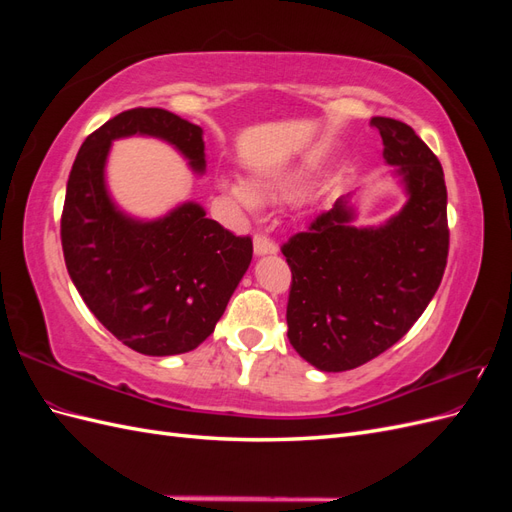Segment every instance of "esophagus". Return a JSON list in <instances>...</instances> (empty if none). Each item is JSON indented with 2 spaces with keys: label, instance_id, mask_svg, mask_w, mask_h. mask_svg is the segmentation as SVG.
Instances as JSON below:
<instances>
[{
  "label": "esophagus",
  "instance_id": "esophagus-1",
  "mask_svg": "<svg viewBox=\"0 0 512 512\" xmlns=\"http://www.w3.org/2000/svg\"><path fill=\"white\" fill-rule=\"evenodd\" d=\"M275 252H277V245H275L271 239L262 237V235H256V237H254V254H256V256L275 254Z\"/></svg>",
  "mask_w": 512,
  "mask_h": 512
}]
</instances>
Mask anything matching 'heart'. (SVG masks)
<instances>
[{
    "label": "heart",
    "mask_w": 512,
    "mask_h": 512,
    "mask_svg": "<svg viewBox=\"0 0 512 512\" xmlns=\"http://www.w3.org/2000/svg\"><path fill=\"white\" fill-rule=\"evenodd\" d=\"M303 188V179L299 175H273L256 177L252 185L235 179H220L218 190L237 211L245 215H254L260 203H277V200L292 198Z\"/></svg>",
    "instance_id": "1"
}]
</instances>
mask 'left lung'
I'll return each instance as SVG.
<instances>
[{
    "instance_id": "left-lung-1",
    "label": "left lung",
    "mask_w": 512,
    "mask_h": 512,
    "mask_svg": "<svg viewBox=\"0 0 512 512\" xmlns=\"http://www.w3.org/2000/svg\"><path fill=\"white\" fill-rule=\"evenodd\" d=\"M384 162L408 200L389 220L354 226L350 194L282 247L292 271L288 339L320 371H348L389 350L421 318L448 256L438 158L406 123L371 117Z\"/></svg>"
}]
</instances>
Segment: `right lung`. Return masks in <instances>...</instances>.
<instances>
[{
    "label": "right lung",
    "mask_w": 512,
    "mask_h": 512,
    "mask_svg": "<svg viewBox=\"0 0 512 512\" xmlns=\"http://www.w3.org/2000/svg\"><path fill=\"white\" fill-rule=\"evenodd\" d=\"M151 136L175 147L190 170L207 168L203 128L164 108H132L89 134L72 164L61 247L85 305L128 348L149 356L190 352L213 333L252 262L235 237L194 200L162 218L119 209L106 188L113 141Z\"/></svg>",
    "instance_id": "1"
}]
</instances>
